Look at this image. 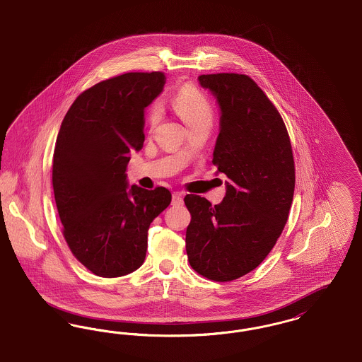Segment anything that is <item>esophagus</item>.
Here are the masks:
<instances>
[{"mask_svg": "<svg viewBox=\"0 0 362 362\" xmlns=\"http://www.w3.org/2000/svg\"><path fill=\"white\" fill-rule=\"evenodd\" d=\"M182 203H184V200H182V193H180V192H174L173 202H172V204L182 205Z\"/></svg>", "mask_w": 362, "mask_h": 362, "instance_id": "obj_1", "label": "esophagus"}]
</instances>
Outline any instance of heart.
<instances>
[{
	"label": "heart",
	"instance_id": "1",
	"mask_svg": "<svg viewBox=\"0 0 362 362\" xmlns=\"http://www.w3.org/2000/svg\"><path fill=\"white\" fill-rule=\"evenodd\" d=\"M174 110L181 116L188 127L197 126L202 123L211 124L214 120V110L206 95L196 88L185 86L180 89L173 97ZM162 110L159 104H153L147 112V126L154 128L160 120Z\"/></svg>",
	"mask_w": 362,
	"mask_h": 362
}]
</instances>
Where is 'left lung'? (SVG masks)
Wrapping results in <instances>:
<instances>
[{
  "label": "left lung",
  "instance_id": "1",
  "mask_svg": "<svg viewBox=\"0 0 362 362\" xmlns=\"http://www.w3.org/2000/svg\"><path fill=\"white\" fill-rule=\"evenodd\" d=\"M215 95L221 131L212 163L226 174L219 205L187 194L189 264L214 281H233L258 267L283 233L295 190V162L283 117L245 74H203Z\"/></svg>",
  "mask_w": 362,
  "mask_h": 362
}]
</instances>
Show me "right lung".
Segmentation results:
<instances>
[{
  "mask_svg": "<svg viewBox=\"0 0 362 362\" xmlns=\"http://www.w3.org/2000/svg\"><path fill=\"white\" fill-rule=\"evenodd\" d=\"M166 82L160 71L101 81L76 98L59 129L52 188L63 236L85 267L120 277L141 267L151 221L172 202L163 187L128 188L129 153L144 141V108Z\"/></svg>",
  "mask_w": 362,
  "mask_h": 362,
  "instance_id": "right-lung-1",
  "label": "right lung"
}]
</instances>
